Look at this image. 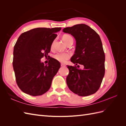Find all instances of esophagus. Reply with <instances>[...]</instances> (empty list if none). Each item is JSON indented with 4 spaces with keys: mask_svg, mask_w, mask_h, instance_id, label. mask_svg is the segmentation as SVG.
<instances>
[{
    "mask_svg": "<svg viewBox=\"0 0 126 126\" xmlns=\"http://www.w3.org/2000/svg\"><path fill=\"white\" fill-rule=\"evenodd\" d=\"M61 66H62V67H65L66 65L63 63H61Z\"/></svg>",
    "mask_w": 126,
    "mask_h": 126,
    "instance_id": "34e87169",
    "label": "esophagus"
}]
</instances>
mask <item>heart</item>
<instances>
[{
    "instance_id": "b5f03b06",
    "label": "heart",
    "mask_w": 126,
    "mask_h": 126,
    "mask_svg": "<svg viewBox=\"0 0 126 126\" xmlns=\"http://www.w3.org/2000/svg\"><path fill=\"white\" fill-rule=\"evenodd\" d=\"M63 40L64 41V43L67 45V44L69 43V42L71 40H73L72 37L69 35H68V34H64L63 36ZM54 42H53L52 45H51V47L54 46ZM54 58L57 60L58 62L64 63L66 62V60L69 59L70 57V54L68 52H57L56 54H55L53 56Z\"/></svg>"
}]
</instances>
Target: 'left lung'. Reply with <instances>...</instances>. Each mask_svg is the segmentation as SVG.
I'll return each mask as SVG.
<instances>
[{
  "label": "left lung",
  "instance_id": "1",
  "mask_svg": "<svg viewBox=\"0 0 126 126\" xmlns=\"http://www.w3.org/2000/svg\"><path fill=\"white\" fill-rule=\"evenodd\" d=\"M64 32L73 36L76 40L75 53L71 61L74 66H67L69 73L66 78L69 89L80 96L96 93L105 75V55L98 34L85 24L76 25L63 29ZM82 64L83 70L76 66Z\"/></svg>",
  "mask_w": 126,
  "mask_h": 126
}]
</instances>
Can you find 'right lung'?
Instances as JSON below:
<instances>
[{"mask_svg":"<svg viewBox=\"0 0 126 126\" xmlns=\"http://www.w3.org/2000/svg\"><path fill=\"white\" fill-rule=\"evenodd\" d=\"M62 28H37L21 33L15 45L13 65L17 84L24 93L40 96L50 89L60 67L51 57L46 65L40 59L47 57L56 33ZM49 57V56H48Z\"/></svg>","mask_w":126,"mask_h":126,"instance_id":"1","label":"right lung"}]
</instances>
